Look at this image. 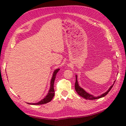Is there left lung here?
<instances>
[{"label": "left lung", "mask_w": 126, "mask_h": 126, "mask_svg": "<svg viewBox=\"0 0 126 126\" xmlns=\"http://www.w3.org/2000/svg\"><path fill=\"white\" fill-rule=\"evenodd\" d=\"M115 81H114V84L111 85V86L109 88V89L107 91L106 93H103V94H102L100 96H98L97 97H95V96H94L93 95L89 94V93H87L81 87H80L78 83V81H77V76L76 75V82H75V89L76 92H77V93L78 94L82 96V97H83L84 98L86 99V100H96V99H98V98H100L101 97H103L104 96H105L106 95H107L108 94V93L109 92V91L111 90V89L113 87V86L114 84V83Z\"/></svg>", "instance_id": "8db88e82"}]
</instances>
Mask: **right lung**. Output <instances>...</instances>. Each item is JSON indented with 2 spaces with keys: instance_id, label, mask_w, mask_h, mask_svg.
I'll return each mask as SVG.
<instances>
[{
  "instance_id": "obj_1",
  "label": "right lung",
  "mask_w": 126,
  "mask_h": 126,
  "mask_svg": "<svg viewBox=\"0 0 126 126\" xmlns=\"http://www.w3.org/2000/svg\"><path fill=\"white\" fill-rule=\"evenodd\" d=\"M59 70H60V69H56V70H55L54 71V72H53L52 79H51V82H50V89H49V92H48L47 96H45V97L43 99H42L41 101H39L38 102L36 103H28V104H32V105H40V104L47 103L52 100V99L53 98V96H54V95H55V90H54V88H53V84H54V82L55 80L56 75H57V73H58Z\"/></svg>"
}]
</instances>
